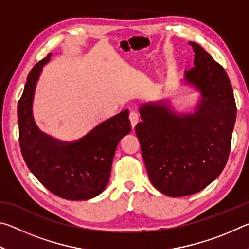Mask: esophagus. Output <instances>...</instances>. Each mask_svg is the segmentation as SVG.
Masks as SVG:
<instances>
[{"instance_id": "obj_1", "label": "esophagus", "mask_w": 249, "mask_h": 249, "mask_svg": "<svg viewBox=\"0 0 249 249\" xmlns=\"http://www.w3.org/2000/svg\"><path fill=\"white\" fill-rule=\"evenodd\" d=\"M129 121H130V124H132V127L134 128L135 126L137 125L138 122H140V114H138V113H136V112H130Z\"/></svg>"}]
</instances>
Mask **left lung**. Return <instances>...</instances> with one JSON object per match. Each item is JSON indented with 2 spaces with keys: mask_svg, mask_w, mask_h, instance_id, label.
<instances>
[{
  "mask_svg": "<svg viewBox=\"0 0 249 249\" xmlns=\"http://www.w3.org/2000/svg\"><path fill=\"white\" fill-rule=\"evenodd\" d=\"M195 67L184 81L200 91L193 114H178L167 102L140 108L142 122L135 127L142 158L154 187L178 197L203 190L215 180L229 159L236 120L233 88L223 67L196 43Z\"/></svg>",
  "mask_w": 249,
  "mask_h": 249,
  "instance_id": "1",
  "label": "left lung"
}]
</instances>
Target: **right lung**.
<instances>
[{
    "instance_id": "right-lung-1",
    "label": "right lung",
    "mask_w": 249,
    "mask_h": 249,
    "mask_svg": "<svg viewBox=\"0 0 249 249\" xmlns=\"http://www.w3.org/2000/svg\"><path fill=\"white\" fill-rule=\"evenodd\" d=\"M52 53L34 66L18 101L19 147L28 169L41 184L66 200H89L107 185L116 147L130 132L128 109L74 142L53 140L37 127L32 105L36 83Z\"/></svg>"
}]
</instances>
